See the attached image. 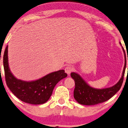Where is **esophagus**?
Returning a JSON list of instances; mask_svg holds the SVG:
<instances>
[{
	"mask_svg": "<svg viewBox=\"0 0 128 128\" xmlns=\"http://www.w3.org/2000/svg\"><path fill=\"white\" fill-rule=\"evenodd\" d=\"M72 68L71 66H67V67H66L65 68V72L68 75H70V74L71 72H72Z\"/></svg>",
	"mask_w": 128,
	"mask_h": 128,
	"instance_id": "34e87169",
	"label": "esophagus"
}]
</instances>
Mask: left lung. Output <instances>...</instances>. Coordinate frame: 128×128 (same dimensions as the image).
Returning a JSON list of instances; mask_svg holds the SVG:
<instances>
[{
    "label": "left lung",
    "mask_w": 128,
    "mask_h": 128,
    "mask_svg": "<svg viewBox=\"0 0 128 128\" xmlns=\"http://www.w3.org/2000/svg\"><path fill=\"white\" fill-rule=\"evenodd\" d=\"M120 44L121 45L120 42ZM122 50L124 56V66L123 70L122 77L119 82L113 86L104 88H94L86 82V81L78 73L75 72L71 73V77L75 82L74 98L77 102L81 104L87 106L98 104L110 99L120 90L124 81V72L126 66L125 52L123 47Z\"/></svg>",
    "instance_id": "left-lung-1"
}]
</instances>
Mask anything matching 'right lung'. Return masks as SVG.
<instances>
[{
	"label": "right lung",
	"mask_w": 128,
	"mask_h": 128,
	"mask_svg": "<svg viewBox=\"0 0 128 128\" xmlns=\"http://www.w3.org/2000/svg\"><path fill=\"white\" fill-rule=\"evenodd\" d=\"M4 67L6 82L13 94L21 101L32 104H44L49 100L55 86L60 81L67 77L64 70L51 72L34 81L18 79L12 73L8 62V46L4 55Z\"/></svg>",
	"instance_id": "obj_1"
}]
</instances>
